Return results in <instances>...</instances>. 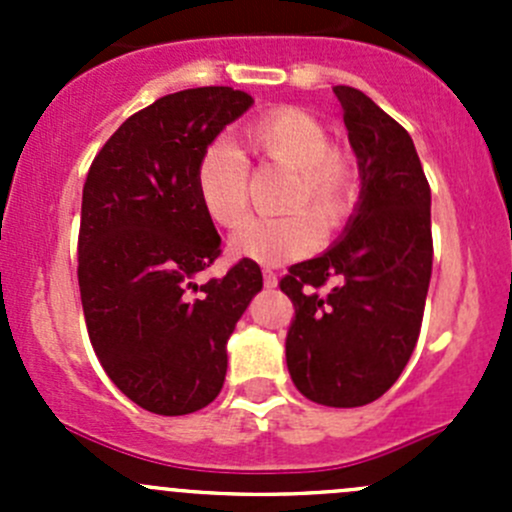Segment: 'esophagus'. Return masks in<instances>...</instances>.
Listing matches in <instances>:
<instances>
[{
    "instance_id": "obj_1",
    "label": "esophagus",
    "mask_w": 512,
    "mask_h": 512,
    "mask_svg": "<svg viewBox=\"0 0 512 512\" xmlns=\"http://www.w3.org/2000/svg\"><path fill=\"white\" fill-rule=\"evenodd\" d=\"M262 280H265V287L267 289L277 287V275L272 270H262Z\"/></svg>"
}]
</instances>
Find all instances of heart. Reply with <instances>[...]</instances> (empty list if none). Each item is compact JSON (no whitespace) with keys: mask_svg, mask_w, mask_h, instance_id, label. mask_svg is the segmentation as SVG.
I'll list each match as a JSON object with an SVG mask.
<instances>
[{"mask_svg":"<svg viewBox=\"0 0 512 512\" xmlns=\"http://www.w3.org/2000/svg\"><path fill=\"white\" fill-rule=\"evenodd\" d=\"M245 138L262 163L292 170L285 208L294 213L245 220L232 232V252L260 265H282L309 255L322 237L317 219L322 227L334 230L352 213L356 198L352 156L329 146L322 121L294 106L275 108L252 121ZM195 193L213 223L223 227L240 223L247 210V163L230 141L218 138L205 148L195 168Z\"/></svg>","mask_w":512,"mask_h":512,"instance_id":"1","label":"heart"}]
</instances>
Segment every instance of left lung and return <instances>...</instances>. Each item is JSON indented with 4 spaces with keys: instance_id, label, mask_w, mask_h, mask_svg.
<instances>
[{
    "instance_id": "1",
    "label": "left lung",
    "mask_w": 512,
    "mask_h": 512,
    "mask_svg": "<svg viewBox=\"0 0 512 512\" xmlns=\"http://www.w3.org/2000/svg\"><path fill=\"white\" fill-rule=\"evenodd\" d=\"M334 94L359 165V203L344 235L289 267L280 289L294 304L285 342L294 386L314 404L354 409L394 386L418 342L433 262L431 188L414 141L389 113L352 86Z\"/></svg>"
}]
</instances>
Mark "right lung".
<instances>
[{
    "label": "right lung",
    "mask_w": 512,
    "mask_h": 512,
    "mask_svg": "<svg viewBox=\"0 0 512 512\" xmlns=\"http://www.w3.org/2000/svg\"><path fill=\"white\" fill-rule=\"evenodd\" d=\"M252 103L230 86L158 98L121 123L86 175L79 289L91 347L108 379L153 414H193L220 394L227 339L262 289L247 257L198 285L220 235L195 168Z\"/></svg>",
    "instance_id": "1"
}]
</instances>
